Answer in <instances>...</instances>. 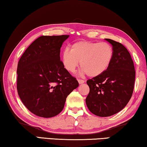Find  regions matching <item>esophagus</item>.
<instances>
[{
    "label": "esophagus",
    "instance_id": "obj_1",
    "mask_svg": "<svg viewBox=\"0 0 147 147\" xmlns=\"http://www.w3.org/2000/svg\"><path fill=\"white\" fill-rule=\"evenodd\" d=\"M78 83H79V84H82V83H84V80H82V79H78Z\"/></svg>",
    "mask_w": 147,
    "mask_h": 147
}]
</instances>
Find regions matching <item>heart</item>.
<instances>
[{
    "mask_svg": "<svg viewBox=\"0 0 147 147\" xmlns=\"http://www.w3.org/2000/svg\"><path fill=\"white\" fill-rule=\"evenodd\" d=\"M113 49L107 42L79 41L72 45L71 50L65 49L62 54L64 67L74 73L79 65L81 74L94 77L107 71L112 62Z\"/></svg>",
    "mask_w": 147,
    "mask_h": 147,
    "instance_id": "1",
    "label": "heart"
}]
</instances>
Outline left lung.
<instances>
[{
	"label": "left lung",
	"instance_id": "1",
	"mask_svg": "<svg viewBox=\"0 0 147 147\" xmlns=\"http://www.w3.org/2000/svg\"><path fill=\"white\" fill-rule=\"evenodd\" d=\"M113 57L106 71L86 81L90 91L86 104L92 114L110 117L125 108L133 92L135 66L131 56L121 43L109 38Z\"/></svg>",
	"mask_w": 147,
	"mask_h": 147
}]
</instances>
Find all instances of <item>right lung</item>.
Here are the masks:
<instances>
[{
  "mask_svg": "<svg viewBox=\"0 0 147 147\" xmlns=\"http://www.w3.org/2000/svg\"><path fill=\"white\" fill-rule=\"evenodd\" d=\"M69 35L41 36L24 51L17 67L20 100L38 117L51 118L63 111L68 95L78 86L60 58Z\"/></svg>",
  "mask_w": 147,
  "mask_h": 147,
  "instance_id": "1",
  "label": "right lung"
}]
</instances>
